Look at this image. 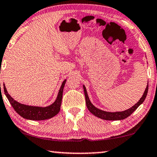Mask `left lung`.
<instances>
[{
	"label": "left lung",
	"mask_w": 157,
	"mask_h": 157,
	"mask_svg": "<svg viewBox=\"0 0 157 157\" xmlns=\"http://www.w3.org/2000/svg\"><path fill=\"white\" fill-rule=\"evenodd\" d=\"M83 87L84 90V94H85L86 97V106H87L88 110H89L93 115L98 117L101 118V119L105 120H121L129 117V115H130L134 111L141 105V104L143 103V102L144 101L145 98H146L147 93H148L149 85L148 83H147L146 89H145L142 98H141L139 100V101H138L135 105L131 107L130 108L128 109V110H125L124 111H120V112H107V111L100 110V109L96 108V107L93 105L91 102H90L89 98H88L87 90H86L85 86L83 85Z\"/></svg>",
	"instance_id": "obj_1"
}]
</instances>
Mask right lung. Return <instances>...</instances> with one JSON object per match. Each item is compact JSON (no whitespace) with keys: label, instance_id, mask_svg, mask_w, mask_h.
<instances>
[{"label":"right lung","instance_id":"right-lung-1","mask_svg":"<svg viewBox=\"0 0 157 157\" xmlns=\"http://www.w3.org/2000/svg\"><path fill=\"white\" fill-rule=\"evenodd\" d=\"M66 81H67V79H65L62 82L55 101L51 104L50 105L46 107L33 106L20 103L13 99L8 94L6 88L5 83H3V89L7 98L8 99L11 105L13 106L14 110L16 111V113L17 114H19L20 116L27 120H44L55 116L60 111L63 87H64Z\"/></svg>","mask_w":157,"mask_h":157}]
</instances>
